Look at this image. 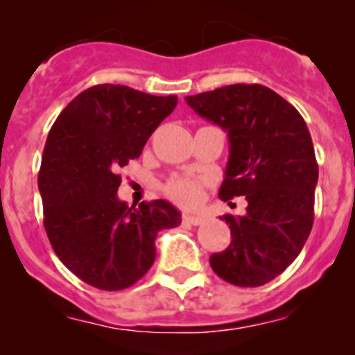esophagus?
<instances>
[{"instance_id": "34e87169", "label": "esophagus", "mask_w": 355, "mask_h": 355, "mask_svg": "<svg viewBox=\"0 0 355 355\" xmlns=\"http://www.w3.org/2000/svg\"><path fill=\"white\" fill-rule=\"evenodd\" d=\"M182 220L185 223H191V225H202L204 223V216H199V214H184Z\"/></svg>"}]
</instances>
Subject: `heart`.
Listing matches in <instances>:
<instances>
[{"mask_svg": "<svg viewBox=\"0 0 355 355\" xmlns=\"http://www.w3.org/2000/svg\"><path fill=\"white\" fill-rule=\"evenodd\" d=\"M164 192L182 207H196L202 199V180L196 177H175L164 187Z\"/></svg>", "mask_w": 355, "mask_h": 355, "instance_id": "1", "label": "heart"}]
</instances>
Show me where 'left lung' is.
I'll use <instances>...</instances> for the list:
<instances>
[{
  "instance_id": "obj_1",
  "label": "left lung",
  "mask_w": 355,
  "mask_h": 355,
  "mask_svg": "<svg viewBox=\"0 0 355 355\" xmlns=\"http://www.w3.org/2000/svg\"><path fill=\"white\" fill-rule=\"evenodd\" d=\"M230 139L218 198L244 196L245 214H223L232 242L209 257L214 273L237 287H261L293 263L314 220L318 163L300 113L259 84H234L185 98Z\"/></svg>"
}]
</instances>
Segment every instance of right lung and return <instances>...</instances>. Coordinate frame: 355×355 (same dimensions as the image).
<instances>
[{
    "instance_id": "obj_1",
    "label": "right lung",
    "mask_w": 355,
    "mask_h": 355,
    "mask_svg": "<svg viewBox=\"0 0 355 355\" xmlns=\"http://www.w3.org/2000/svg\"><path fill=\"white\" fill-rule=\"evenodd\" d=\"M177 101L94 85L68 103L49 130L37 177L46 234L60 261L92 287L111 292L141 280L155 263L157 232L180 225L166 200L128 207L116 196L120 168L141 156Z\"/></svg>"
}]
</instances>
